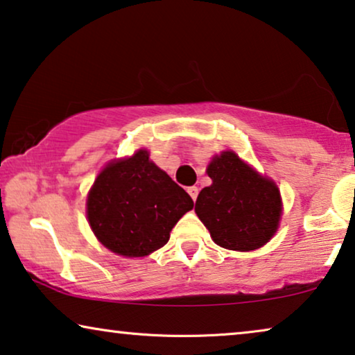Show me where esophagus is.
<instances>
[{
    "label": "esophagus",
    "instance_id": "1",
    "mask_svg": "<svg viewBox=\"0 0 355 355\" xmlns=\"http://www.w3.org/2000/svg\"><path fill=\"white\" fill-rule=\"evenodd\" d=\"M188 193H189V196H191L193 201H196V198H198V193H199L198 187H189V188H188Z\"/></svg>",
    "mask_w": 355,
    "mask_h": 355
}]
</instances>
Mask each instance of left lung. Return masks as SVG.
<instances>
[{"label":"left lung","mask_w":355,"mask_h":355,"mask_svg":"<svg viewBox=\"0 0 355 355\" xmlns=\"http://www.w3.org/2000/svg\"><path fill=\"white\" fill-rule=\"evenodd\" d=\"M207 175L212 184L201 189L194 211L214 241L232 251L263 246L282 217L277 184L259 175L233 151L214 157Z\"/></svg>","instance_id":"obj_1"}]
</instances>
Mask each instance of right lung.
Instances as JSON below:
<instances>
[{"mask_svg":"<svg viewBox=\"0 0 355 355\" xmlns=\"http://www.w3.org/2000/svg\"><path fill=\"white\" fill-rule=\"evenodd\" d=\"M193 206L191 196L139 149L99 173L88 194L87 214L107 249L143 257L168 241L171 230Z\"/></svg>","mask_w":355,"mask_h":355,"instance_id":"add662e5","label":"right lung"}]
</instances>
